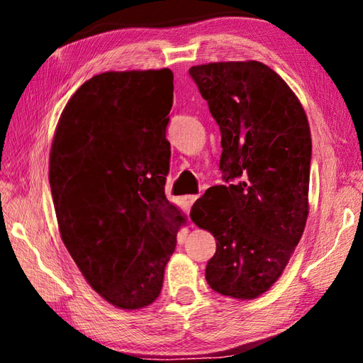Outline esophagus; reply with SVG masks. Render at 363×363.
<instances>
[{
	"label": "esophagus",
	"mask_w": 363,
	"mask_h": 363,
	"mask_svg": "<svg viewBox=\"0 0 363 363\" xmlns=\"http://www.w3.org/2000/svg\"><path fill=\"white\" fill-rule=\"evenodd\" d=\"M196 199H199V196H196V195H187L186 199H184V201H186V205H187L189 210H190V206H192V205L195 203Z\"/></svg>",
	"instance_id": "1"
}]
</instances>
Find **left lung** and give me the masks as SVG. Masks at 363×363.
<instances>
[{
	"mask_svg": "<svg viewBox=\"0 0 363 363\" xmlns=\"http://www.w3.org/2000/svg\"><path fill=\"white\" fill-rule=\"evenodd\" d=\"M189 73L219 125L225 181L190 211L216 238L205 277L224 296L253 299L279 280L304 232L309 123L290 86L256 60L195 65Z\"/></svg>",
	"mask_w": 363,
	"mask_h": 363,
	"instance_id": "8db88e82",
	"label": "left lung"
}]
</instances>
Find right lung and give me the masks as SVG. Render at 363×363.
Here are the masks:
<instances>
[{
  "label": "right lung",
  "instance_id": "obj_1",
  "mask_svg": "<svg viewBox=\"0 0 363 363\" xmlns=\"http://www.w3.org/2000/svg\"><path fill=\"white\" fill-rule=\"evenodd\" d=\"M173 72H106L67 102L49 157L62 242L86 281L118 309L160 296L186 218L164 196Z\"/></svg>",
  "mask_w": 363,
  "mask_h": 363
}]
</instances>
